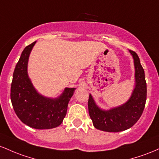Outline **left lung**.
I'll return each instance as SVG.
<instances>
[{
    "label": "left lung",
    "instance_id": "left-lung-1",
    "mask_svg": "<svg viewBox=\"0 0 159 159\" xmlns=\"http://www.w3.org/2000/svg\"><path fill=\"white\" fill-rule=\"evenodd\" d=\"M135 67V87L126 103L109 110H103L96 105L89 94L88 107L90 118L97 129L108 132H119L132 127L141 116L147 100V83L140 58L135 52L129 50Z\"/></svg>",
    "mask_w": 159,
    "mask_h": 159
}]
</instances>
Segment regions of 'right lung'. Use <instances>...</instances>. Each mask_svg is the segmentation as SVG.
Wrapping results in <instances>:
<instances>
[{
    "mask_svg": "<svg viewBox=\"0 0 159 159\" xmlns=\"http://www.w3.org/2000/svg\"><path fill=\"white\" fill-rule=\"evenodd\" d=\"M36 41L22 51L12 76L10 90L12 107L24 124L36 129H50L61 124L74 88H66L58 98H49L35 90L28 75V61Z\"/></svg>",
    "mask_w": 159,
    "mask_h": 159,
    "instance_id": "obj_1",
    "label": "right lung"
}]
</instances>
